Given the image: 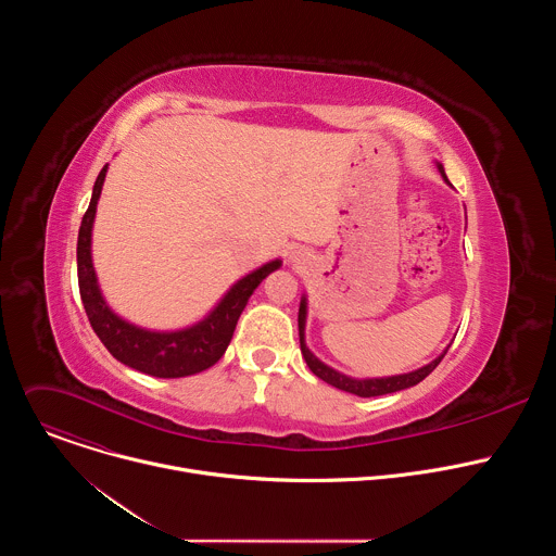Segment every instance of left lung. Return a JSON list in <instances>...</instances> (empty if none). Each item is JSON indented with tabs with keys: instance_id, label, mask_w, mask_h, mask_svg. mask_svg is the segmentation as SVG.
Instances as JSON below:
<instances>
[{
	"instance_id": "obj_1",
	"label": "left lung",
	"mask_w": 556,
	"mask_h": 556,
	"mask_svg": "<svg viewBox=\"0 0 556 556\" xmlns=\"http://www.w3.org/2000/svg\"><path fill=\"white\" fill-rule=\"evenodd\" d=\"M438 169L442 174V178L448 182L446 174H444V167L438 163ZM305 316H307V303H305V296H301V303H299V343H301V354L309 367V371L314 376H319L321 380H326L328 384L337 387V389H343V391H350L354 395H361V399H371V395H384V393H393V391H401V389H407V387H414L418 384L420 380H425L438 365L440 361L444 358L446 350L435 358L431 361L429 365L416 369V371H409V374H399V376H387V378H350L332 367H328L326 363H321L319 358H316L307 345H305Z\"/></svg>"
}]
</instances>
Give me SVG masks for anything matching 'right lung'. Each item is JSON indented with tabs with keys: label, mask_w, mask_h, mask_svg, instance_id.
Listing matches in <instances>:
<instances>
[{
	"label": "right lung",
	"mask_w": 556,
	"mask_h": 556,
	"mask_svg": "<svg viewBox=\"0 0 556 556\" xmlns=\"http://www.w3.org/2000/svg\"><path fill=\"white\" fill-rule=\"evenodd\" d=\"M108 165L101 169L90 206L78 228V244H76V268H78V290H81V301L90 319L92 330L108 348V352L121 361L123 365L138 369L142 374L155 378H182L215 365L235 332L237 319L244 312L255 288L281 266L279 260L264 264L262 268L242 277L230 290L219 299V303L191 328L176 332H153L131 326L121 319L116 312L105 303L97 273L92 266V224L97 215V204L101 198V189L105 182Z\"/></svg>",
	"instance_id": "obj_1"
}]
</instances>
